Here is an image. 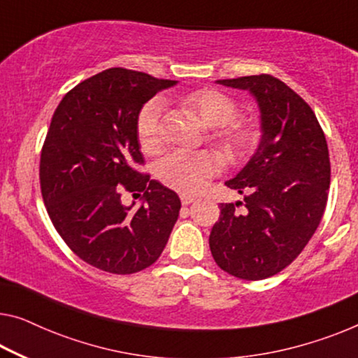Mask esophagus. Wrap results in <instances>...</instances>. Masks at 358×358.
Wrapping results in <instances>:
<instances>
[{
  "instance_id": "34e87169",
  "label": "esophagus",
  "mask_w": 358,
  "mask_h": 358,
  "mask_svg": "<svg viewBox=\"0 0 358 358\" xmlns=\"http://www.w3.org/2000/svg\"><path fill=\"white\" fill-rule=\"evenodd\" d=\"M180 199H181V204H183V206H189L191 202H194V197L188 196V194H181Z\"/></svg>"
}]
</instances>
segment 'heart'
<instances>
[{
	"label": "heart",
	"instance_id": "1",
	"mask_svg": "<svg viewBox=\"0 0 358 358\" xmlns=\"http://www.w3.org/2000/svg\"><path fill=\"white\" fill-rule=\"evenodd\" d=\"M185 104L204 125L219 127L213 138L231 156H241L259 145V130L254 125L234 120L238 117V106L225 93L217 90H197L186 96ZM164 101L154 98L143 106L138 115V138L148 152H157L164 145ZM220 169L218 157L209 151H173L156 164L154 172L167 188L183 194H197Z\"/></svg>",
	"mask_w": 358,
	"mask_h": 358
}]
</instances>
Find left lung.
I'll return each mask as SVG.
<instances>
[{
    "mask_svg": "<svg viewBox=\"0 0 358 358\" xmlns=\"http://www.w3.org/2000/svg\"><path fill=\"white\" fill-rule=\"evenodd\" d=\"M217 83L257 99L262 138L225 183L244 201L220 204L210 252L227 273L264 280L286 268L322 222L331 180L327 138L310 106L278 78L262 73Z\"/></svg>",
    "mask_w": 358,
    "mask_h": 358,
    "instance_id": "left-lung-1",
    "label": "left lung"
}]
</instances>
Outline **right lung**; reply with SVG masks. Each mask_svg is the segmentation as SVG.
Listing matches in <instances>:
<instances>
[{
  "instance_id": "add662e5",
  "label": "right lung",
  "mask_w": 358,
  "mask_h": 358,
  "mask_svg": "<svg viewBox=\"0 0 358 358\" xmlns=\"http://www.w3.org/2000/svg\"><path fill=\"white\" fill-rule=\"evenodd\" d=\"M175 80L114 67L64 96L40 159V186L56 231L85 262L115 275L148 268L162 254L180 197L143 165L136 122L145 103ZM125 192L134 201L127 206Z\"/></svg>"
}]
</instances>
